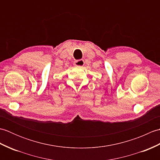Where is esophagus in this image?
Instances as JSON below:
<instances>
[{
    "label": "esophagus",
    "mask_w": 160,
    "mask_h": 160,
    "mask_svg": "<svg viewBox=\"0 0 160 160\" xmlns=\"http://www.w3.org/2000/svg\"><path fill=\"white\" fill-rule=\"evenodd\" d=\"M73 64L76 67H82L84 64V62L83 60H78L75 61Z\"/></svg>",
    "instance_id": "esophagus-1"
}]
</instances>
